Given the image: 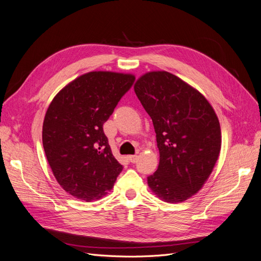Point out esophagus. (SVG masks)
<instances>
[{
	"label": "esophagus",
	"mask_w": 261,
	"mask_h": 261,
	"mask_svg": "<svg viewBox=\"0 0 261 261\" xmlns=\"http://www.w3.org/2000/svg\"><path fill=\"white\" fill-rule=\"evenodd\" d=\"M137 159H138V156H137L136 154L128 155V160H129V162H132V163H135V162L137 161Z\"/></svg>",
	"instance_id": "34e87169"
}]
</instances>
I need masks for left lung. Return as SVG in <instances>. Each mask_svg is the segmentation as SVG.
Masks as SVG:
<instances>
[{
  "label": "left lung",
  "instance_id": "obj_1",
  "mask_svg": "<svg viewBox=\"0 0 261 261\" xmlns=\"http://www.w3.org/2000/svg\"><path fill=\"white\" fill-rule=\"evenodd\" d=\"M134 90L151 117L160 153L148 185L164 201H184L201 189L219 158L218 116L198 90L164 70L146 73Z\"/></svg>",
  "mask_w": 261,
  "mask_h": 261
}]
</instances>
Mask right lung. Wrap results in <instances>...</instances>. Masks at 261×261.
I'll return each mask as SVG.
<instances>
[{"label":"right lung","instance_id":"obj_1","mask_svg":"<svg viewBox=\"0 0 261 261\" xmlns=\"http://www.w3.org/2000/svg\"><path fill=\"white\" fill-rule=\"evenodd\" d=\"M134 81L132 74L89 72L66 85L48 108L42 127L44 152L58 183L75 198L100 199L123 170L103 124Z\"/></svg>","mask_w":261,"mask_h":261}]
</instances>
